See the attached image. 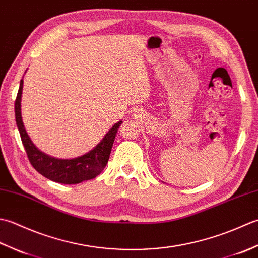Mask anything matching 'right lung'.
Segmentation results:
<instances>
[{
    "label": "right lung",
    "mask_w": 258,
    "mask_h": 258,
    "mask_svg": "<svg viewBox=\"0 0 258 258\" xmlns=\"http://www.w3.org/2000/svg\"><path fill=\"white\" fill-rule=\"evenodd\" d=\"M22 90H23V79L20 82V89L15 100V120L22 143L32 166L43 176L53 182L62 184H79L84 180L95 178L97 175H100L108 162L115 136L120 124L123 123L122 120L114 124L112 128L104 135L100 143L84 155L69 158V160L53 157L38 150L26 132L21 113Z\"/></svg>",
    "instance_id": "right-lung-1"
}]
</instances>
